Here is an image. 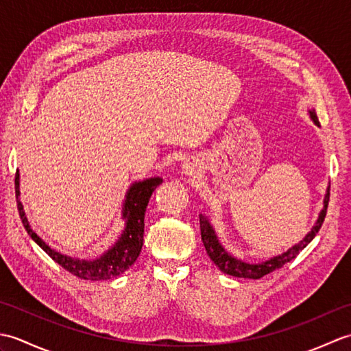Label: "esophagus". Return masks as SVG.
Here are the masks:
<instances>
[{"mask_svg": "<svg viewBox=\"0 0 351 351\" xmlns=\"http://www.w3.org/2000/svg\"><path fill=\"white\" fill-rule=\"evenodd\" d=\"M182 170H184V173L193 175V173H195V166H191L190 162H185V164H184V167H182Z\"/></svg>", "mask_w": 351, "mask_h": 351, "instance_id": "1", "label": "esophagus"}]
</instances>
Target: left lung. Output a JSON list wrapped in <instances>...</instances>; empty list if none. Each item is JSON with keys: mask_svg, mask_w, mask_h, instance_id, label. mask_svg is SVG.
<instances>
[{"mask_svg": "<svg viewBox=\"0 0 351 351\" xmlns=\"http://www.w3.org/2000/svg\"><path fill=\"white\" fill-rule=\"evenodd\" d=\"M309 117H311L312 122H314L317 126H319L318 117H317L314 110H309ZM329 191H330V187H327L326 196H324V200H323V204H324L323 210L319 211L315 225L312 226V229L306 234V237H304L300 243H297L295 245H293V247L288 249L287 252H283L282 255L273 256V258L263 261V263H258V264L244 263V261L230 255V253L221 245L219 237H217V234H215V230L211 225L210 219H208L206 215L200 214L199 215L200 235H202V241H204L208 256L211 258L213 263L217 265L223 273L235 276V278L261 279L263 276L274 271L276 268H280L283 264H287V263H289L291 259H294L297 255H299L300 250H303L312 240H314V237L318 234V230H319V228H322L324 217H326L327 205H329V196H330Z\"/></svg>", "mask_w": 351, "mask_h": 351, "instance_id": "left-lung-1", "label": "left lung"}]
</instances>
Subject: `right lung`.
Segmentation results:
<instances>
[{"label": "right lung", "instance_id": "obj_1", "mask_svg": "<svg viewBox=\"0 0 351 351\" xmlns=\"http://www.w3.org/2000/svg\"><path fill=\"white\" fill-rule=\"evenodd\" d=\"M161 182V178L156 176L131 184V187L125 195V202L122 206V220L125 221L122 234L119 237V240L113 244V247L104 252L102 255L96 259L72 258L51 249L49 245L34 232L32 226H29L24 206H22L19 200V171H16V176H14V191H16L18 211L21 215L22 225H24L28 235L32 237L57 264H60L64 270H68L69 273L75 274L77 278L81 279L107 280L117 278L119 274L128 270V268L137 261L141 252V245H143L146 206L154 190L158 187Z\"/></svg>", "mask_w": 351, "mask_h": 351}]
</instances>
